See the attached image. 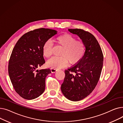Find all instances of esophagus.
<instances>
[{"label": "esophagus", "instance_id": "obj_1", "mask_svg": "<svg viewBox=\"0 0 123 123\" xmlns=\"http://www.w3.org/2000/svg\"><path fill=\"white\" fill-rule=\"evenodd\" d=\"M58 69L56 68H51V71L52 73H55L56 71H57Z\"/></svg>", "mask_w": 123, "mask_h": 123}]
</instances>
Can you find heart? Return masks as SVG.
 <instances>
[{
  "label": "heart",
  "mask_w": 123,
  "mask_h": 123,
  "mask_svg": "<svg viewBox=\"0 0 123 123\" xmlns=\"http://www.w3.org/2000/svg\"><path fill=\"white\" fill-rule=\"evenodd\" d=\"M56 42L63 47L60 57H53L49 59L47 65L54 68H62L66 66L68 61L71 64L79 62L85 53V45L82 41H77L76 39L68 34H63L57 37ZM53 43L50 40L45 42L43 46V55L47 58L52 54Z\"/></svg>",
  "instance_id": "heart-1"
}]
</instances>
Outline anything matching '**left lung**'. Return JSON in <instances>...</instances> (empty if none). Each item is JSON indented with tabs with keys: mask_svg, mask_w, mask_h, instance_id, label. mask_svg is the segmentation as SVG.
Segmentation results:
<instances>
[{
	"mask_svg": "<svg viewBox=\"0 0 123 123\" xmlns=\"http://www.w3.org/2000/svg\"><path fill=\"white\" fill-rule=\"evenodd\" d=\"M68 31L79 37L86 50L82 59L65 71L61 89L67 99L78 101L91 94L97 84L103 67V55L98 41L91 33L80 29H68Z\"/></svg>",
	"mask_w": 123,
	"mask_h": 123,
	"instance_id": "obj_1",
	"label": "left lung"
}]
</instances>
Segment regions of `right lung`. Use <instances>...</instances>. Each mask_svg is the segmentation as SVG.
<instances>
[{"label": "right lung", "instance_id": "right-lung-1", "mask_svg": "<svg viewBox=\"0 0 123 123\" xmlns=\"http://www.w3.org/2000/svg\"><path fill=\"white\" fill-rule=\"evenodd\" d=\"M57 33L55 30L45 28L29 31L20 37L13 49L8 74L15 91L23 98L34 99L45 91V79L51 70L37 69L45 62L44 43Z\"/></svg>", "mask_w": 123, "mask_h": 123}]
</instances>
